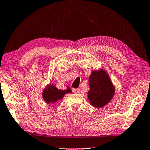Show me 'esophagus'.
<instances>
[{
    "label": "esophagus",
    "instance_id": "1",
    "mask_svg": "<svg viewBox=\"0 0 150 150\" xmlns=\"http://www.w3.org/2000/svg\"><path fill=\"white\" fill-rule=\"evenodd\" d=\"M73 92H75V93H79L80 92V89H79V88H77V89L73 88Z\"/></svg>",
    "mask_w": 150,
    "mask_h": 150
}]
</instances>
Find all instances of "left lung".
<instances>
[{"mask_svg":"<svg viewBox=\"0 0 150 150\" xmlns=\"http://www.w3.org/2000/svg\"><path fill=\"white\" fill-rule=\"evenodd\" d=\"M88 97L91 106L100 108L111 101L115 93V87L103 69L93 71L89 77Z\"/></svg>","mask_w":150,"mask_h":150,"instance_id":"1","label":"left lung"}]
</instances>
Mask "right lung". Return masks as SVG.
<instances>
[{
  "label": "right lung",
  "instance_id": "obj_1",
  "mask_svg": "<svg viewBox=\"0 0 150 150\" xmlns=\"http://www.w3.org/2000/svg\"><path fill=\"white\" fill-rule=\"evenodd\" d=\"M72 93V90L69 86H67L65 89H59L56 87L55 84H49L42 91V98L46 104H52L62 100L67 93Z\"/></svg>",
  "mask_w": 150,
  "mask_h": 150
}]
</instances>
